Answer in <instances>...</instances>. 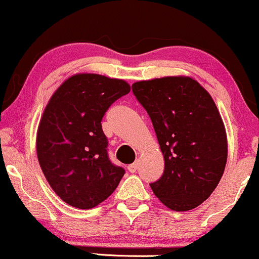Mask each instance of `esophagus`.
<instances>
[{"instance_id":"obj_1","label":"esophagus","mask_w":259,"mask_h":259,"mask_svg":"<svg viewBox=\"0 0 259 259\" xmlns=\"http://www.w3.org/2000/svg\"><path fill=\"white\" fill-rule=\"evenodd\" d=\"M138 168H139V162L136 160V162H134L133 164H130L129 167H127V170H129L130 173H135V171L138 170Z\"/></svg>"}]
</instances>
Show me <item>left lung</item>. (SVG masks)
<instances>
[{
    "label": "left lung",
    "mask_w": 259,
    "mask_h": 259,
    "mask_svg": "<svg viewBox=\"0 0 259 259\" xmlns=\"http://www.w3.org/2000/svg\"><path fill=\"white\" fill-rule=\"evenodd\" d=\"M132 89L164 157L163 175L150 184L153 194L173 210L194 209L214 191L227 164V133L214 101L189 76L138 81Z\"/></svg>",
    "instance_id": "obj_1"
}]
</instances>
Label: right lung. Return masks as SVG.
<instances>
[{"label": "right lung", "mask_w": 259, "mask_h": 259, "mask_svg": "<svg viewBox=\"0 0 259 259\" xmlns=\"http://www.w3.org/2000/svg\"><path fill=\"white\" fill-rule=\"evenodd\" d=\"M129 92L124 80L76 74L45 108L36 136L38 163L53 191L72 207H96L125 173L109 159L101 121L112 103Z\"/></svg>", "instance_id": "obj_1"}]
</instances>
